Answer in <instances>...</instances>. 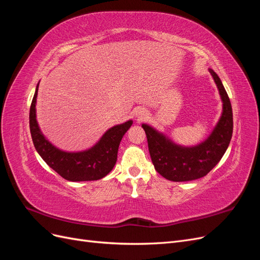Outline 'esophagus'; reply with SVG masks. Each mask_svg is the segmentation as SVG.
Wrapping results in <instances>:
<instances>
[{
    "label": "esophagus",
    "mask_w": 260,
    "mask_h": 260,
    "mask_svg": "<svg viewBox=\"0 0 260 260\" xmlns=\"http://www.w3.org/2000/svg\"><path fill=\"white\" fill-rule=\"evenodd\" d=\"M137 116H138L139 119H142V118L145 116V113H144V112H141V111H139V112L137 113Z\"/></svg>",
    "instance_id": "obj_1"
}]
</instances>
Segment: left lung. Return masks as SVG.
<instances>
[{
    "label": "left lung",
    "instance_id": "obj_1",
    "mask_svg": "<svg viewBox=\"0 0 260 260\" xmlns=\"http://www.w3.org/2000/svg\"><path fill=\"white\" fill-rule=\"evenodd\" d=\"M218 86L223 103L221 118L205 142L194 147H182L172 143L161 133L147 124H142L147 145L156 171L170 181L182 182L206 176L222 158L230 144L233 132L232 106L218 75L209 69Z\"/></svg>",
    "mask_w": 260,
    "mask_h": 260
}]
</instances>
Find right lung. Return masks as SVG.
<instances>
[{"mask_svg": "<svg viewBox=\"0 0 260 260\" xmlns=\"http://www.w3.org/2000/svg\"><path fill=\"white\" fill-rule=\"evenodd\" d=\"M38 85L30 106L29 125L31 138L39 155L53 170L68 181H95L108 175L116 164L120 141L131 127L132 121L129 120L107 130L99 143L88 151L79 153L59 151L44 138L37 123Z\"/></svg>", "mask_w": 260, "mask_h": 260, "instance_id": "add662e5", "label": "right lung"}]
</instances>
